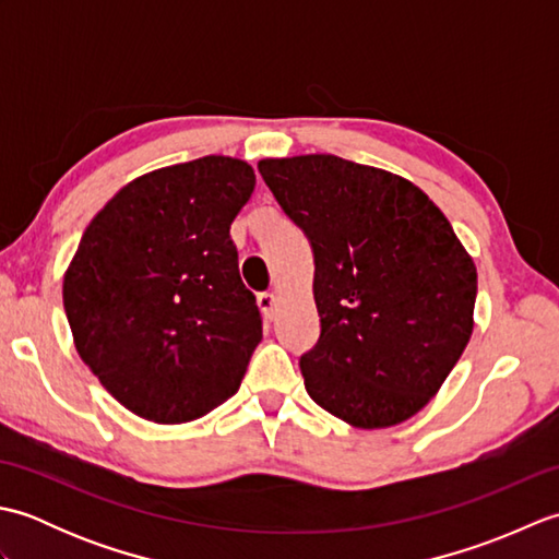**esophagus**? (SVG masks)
I'll use <instances>...</instances> for the list:
<instances>
[{
    "label": "esophagus",
    "mask_w": 559,
    "mask_h": 559,
    "mask_svg": "<svg viewBox=\"0 0 559 559\" xmlns=\"http://www.w3.org/2000/svg\"><path fill=\"white\" fill-rule=\"evenodd\" d=\"M259 307H261V312L266 314V319H273L278 310V295L276 293H259Z\"/></svg>",
    "instance_id": "esophagus-1"
}]
</instances>
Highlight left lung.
<instances>
[{
    "mask_svg": "<svg viewBox=\"0 0 559 559\" xmlns=\"http://www.w3.org/2000/svg\"><path fill=\"white\" fill-rule=\"evenodd\" d=\"M259 173L314 252L322 334L300 358L307 394L362 430L413 418L473 334L466 247L401 175L331 153L264 158Z\"/></svg>",
    "mask_w": 559,
    "mask_h": 559,
    "instance_id": "left-lung-1",
    "label": "left lung"
}]
</instances>
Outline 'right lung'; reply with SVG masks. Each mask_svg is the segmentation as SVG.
Masks as SVG:
<instances>
[{
  "label": "right lung",
  "instance_id": "obj_1",
  "mask_svg": "<svg viewBox=\"0 0 559 559\" xmlns=\"http://www.w3.org/2000/svg\"><path fill=\"white\" fill-rule=\"evenodd\" d=\"M252 165L204 156L124 185L83 233L64 312L88 370L144 420H197L240 389L261 341L230 225Z\"/></svg>",
  "mask_w": 559,
  "mask_h": 559
}]
</instances>
